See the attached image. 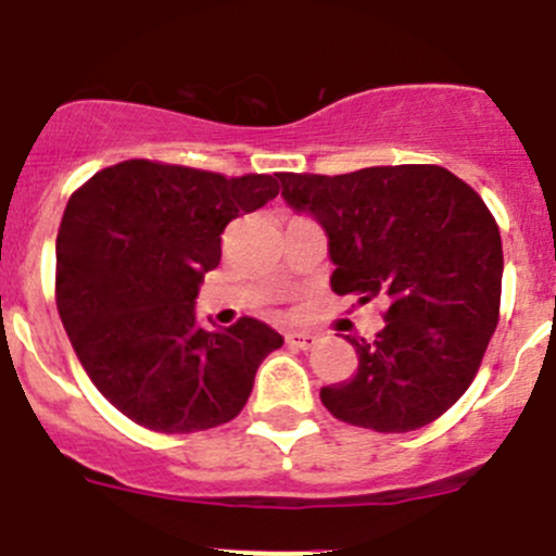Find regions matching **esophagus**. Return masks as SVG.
I'll return each instance as SVG.
<instances>
[{
    "mask_svg": "<svg viewBox=\"0 0 556 556\" xmlns=\"http://www.w3.org/2000/svg\"><path fill=\"white\" fill-rule=\"evenodd\" d=\"M287 345L289 348H301V351H308V348L317 345V337L308 331H292L287 333Z\"/></svg>",
    "mask_w": 556,
    "mask_h": 556,
    "instance_id": "esophagus-1",
    "label": "esophagus"
}]
</instances>
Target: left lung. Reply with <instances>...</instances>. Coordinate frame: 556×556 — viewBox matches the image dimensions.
Listing matches in <instances>:
<instances>
[{"instance_id":"8db88e82","label":"left lung","mask_w":556,"mask_h":556,"mask_svg":"<svg viewBox=\"0 0 556 556\" xmlns=\"http://www.w3.org/2000/svg\"><path fill=\"white\" fill-rule=\"evenodd\" d=\"M278 178L289 208L326 230L333 292L387 303L376 337H348L358 370L323 387V404L362 429H424L465 395L498 326L504 253L493 214L443 166Z\"/></svg>"}]
</instances>
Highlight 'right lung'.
Masks as SVG:
<instances>
[{
	"label": "right lung",
	"mask_w": 556,
	"mask_h": 556,
	"mask_svg": "<svg viewBox=\"0 0 556 556\" xmlns=\"http://www.w3.org/2000/svg\"><path fill=\"white\" fill-rule=\"evenodd\" d=\"M275 194L273 175L132 159L97 172L66 203L58 312L88 378L132 424L189 434L248 404L255 370L283 337L255 317L205 331L194 301L223 258L225 225Z\"/></svg>",
	"instance_id": "add662e5"
}]
</instances>
